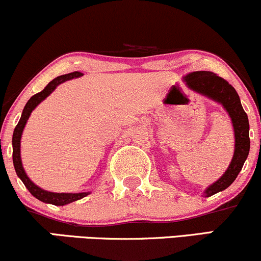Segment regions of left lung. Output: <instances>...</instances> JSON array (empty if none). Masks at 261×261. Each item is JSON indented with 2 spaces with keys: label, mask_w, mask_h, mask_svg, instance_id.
Segmentation results:
<instances>
[{
  "label": "left lung",
  "mask_w": 261,
  "mask_h": 261,
  "mask_svg": "<svg viewBox=\"0 0 261 261\" xmlns=\"http://www.w3.org/2000/svg\"><path fill=\"white\" fill-rule=\"evenodd\" d=\"M184 80L186 81V85L191 90L222 105L230 115L232 126H233V158H232L225 174L204 191V196L210 197L231 186V184L236 180L243 168L250 148L249 121H248L247 113L244 112L243 107L241 105L240 96L236 90L222 77L218 76L212 71H193V73L184 76Z\"/></svg>",
  "instance_id": "8db88e82"
}]
</instances>
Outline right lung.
<instances>
[{"label": "right lung", "mask_w": 261, "mask_h": 261, "mask_svg": "<svg viewBox=\"0 0 261 261\" xmlns=\"http://www.w3.org/2000/svg\"><path fill=\"white\" fill-rule=\"evenodd\" d=\"M81 73L79 71H74V73L61 75V76H57L56 79H53L51 83H49L47 86L43 89L41 92L34 95L31 98L28 100V103L25 105L23 113H21V117L19 122L17 124V126L14 128L13 133V139H12V144H13V164L15 172H17L18 177L23 181L25 187L29 190V192L33 194L35 198H37L41 202L43 203H49L53 204V205H65V204H69L71 202H75V200H79L84 197H86L90 192H81V193H56V192H48V191L42 190L39 186H36L33 181L28 177L27 172H25L23 164H21V158H20V139L21 134H23V130L25 127V124H27L28 119H29L31 112L36 108L37 106L42 102L46 97H48L53 91L56 90V87L58 85L64 83V81L71 80L74 77L81 76Z\"/></svg>", "instance_id": "right-lung-1"}]
</instances>
